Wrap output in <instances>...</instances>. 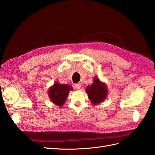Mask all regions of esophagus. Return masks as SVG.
<instances>
[{
    "label": "esophagus",
    "instance_id": "esophagus-1",
    "mask_svg": "<svg viewBox=\"0 0 155 155\" xmlns=\"http://www.w3.org/2000/svg\"><path fill=\"white\" fill-rule=\"evenodd\" d=\"M74 87L76 89H80L81 87V85L80 83H76L74 85Z\"/></svg>",
    "mask_w": 155,
    "mask_h": 155
}]
</instances>
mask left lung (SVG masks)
<instances>
[{
    "label": "left lung",
    "instance_id": "obj_1",
    "mask_svg": "<svg viewBox=\"0 0 155 155\" xmlns=\"http://www.w3.org/2000/svg\"><path fill=\"white\" fill-rule=\"evenodd\" d=\"M86 92L92 104L97 105L104 101L107 97L108 89L105 84L101 82L99 78L95 77L94 83L86 88Z\"/></svg>",
    "mask_w": 155,
    "mask_h": 155
}]
</instances>
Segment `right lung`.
I'll use <instances>...</instances> for the list:
<instances>
[{
    "label": "right lung",
    "instance_id": "1",
    "mask_svg": "<svg viewBox=\"0 0 155 155\" xmlns=\"http://www.w3.org/2000/svg\"><path fill=\"white\" fill-rule=\"evenodd\" d=\"M72 90V87L69 85L55 82L54 85L50 88L48 96L51 102L59 107H61L66 101L70 91Z\"/></svg>",
    "mask_w": 155,
    "mask_h": 155
}]
</instances>
